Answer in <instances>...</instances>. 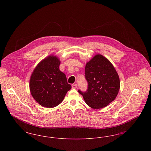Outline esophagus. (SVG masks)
I'll return each mask as SVG.
<instances>
[{"instance_id": "34e87169", "label": "esophagus", "mask_w": 151, "mask_h": 151, "mask_svg": "<svg viewBox=\"0 0 151 151\" xmlns=\"http://www.w3.org/2000/svg\"><path fill=\"white\" fill-rule=\"evenodd\" d=\"M77 87H78V86H77V84H72V89H76Z\"/></svg>"}]
</instances>
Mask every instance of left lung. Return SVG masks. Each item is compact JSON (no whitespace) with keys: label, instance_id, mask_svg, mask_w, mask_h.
Segmentation results:
<instances>
[{"label":"left lung","instance_id":"8db88e82","mask_svg":"<svg viewBox=\"0 0 151 151\" xmlns=\"http://www.w3.org/2000/svg\"><path fill=\"white\" fill-rule=\"evenodd\" d=\"M85 78L88 89L86 92H78L91 108H104L115 100L120 88V80L108 59L100 54L95 55L86 63Z\"/></svg>","mask_w":151,"mask_h":151}]
</instances>
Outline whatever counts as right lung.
Wrapping results in <instances>:
<instances>
[{"instance_id": "right-lung-1", "label": "right lung", "mask_w": 151, "mask_h": 151, "mask_svg": "<svg viewBox=\"0 0 151 151\" xmlns=\"http://www.w3.org/2000/svg\"><path fill=\"white\" fill-rule=\"evenodd\" d=\"M60 63L57 57L49 56L37 65L31 75L30 93L43 107L54 108L59 105L71 88L65 75L59 70Z\"/></svg>"}]
</instances>
